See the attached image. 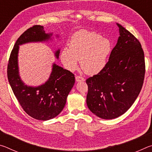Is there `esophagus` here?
<instances>
[{"instance_id":"34e87169","label":"esophagus","mask_w":152,"mask_h":152,"mask_svg":"<svg viewBox=\"0 0 152 152\" xmlns=\"http://www.w3.org/2000/svg\"><path fill=\"white\" fill-rule=\"evenodd\" d=\"M76 82H82V81H84L85 80H84V78H83V77H82L80 76H76Z\"/></svg>"}]
</instances>
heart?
I'll use <instances>...</instances> for the list:
<instances>
[{
    "label": "heart",
    "mask_w": 152,
    "mask_h": 152,
    "mask_svg": "<svg viewBox=\"0 0 152 152\" xmlns=\"http://www.w3.org/2000/svg\"><path fill=\"white\" fill-rule=\"evenodd\" d=\"M111 50L109 39L96 32L80 30L72 36L69 47L61 50L60 59L70 70H76L80 60L84 72L94 75L105 68Z\"/></svg>",
    "instance_id": "1"
}]
</instances>
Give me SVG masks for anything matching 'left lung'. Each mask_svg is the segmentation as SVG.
<instances>
[{
    "mask_svg": "<svg viewBox=\"0 0 152 152\" xmlns=\"http://www.w3.org/2000/svg\"><path fill=\"white\" fill-rule=\"evenodd\" d=\"M117 25L120 35L109 61L101 72L86 80L87 106L104 119L119 117L132 107L145 76V58L140 42L122 25Z\"/></svg>",
    "mask_w": 152,
    "mask_h": 152,
    "instance_id": "left-lung-1",
    "label": "left lung"
}]
</instances>
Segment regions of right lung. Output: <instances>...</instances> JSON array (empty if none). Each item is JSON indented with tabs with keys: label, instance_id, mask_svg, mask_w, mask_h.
I'll list each match as a JSON object with an SVG mask.
<instances>
[{
	"label": "right lung",
	"instance_id": "obj_1",
	"mask_svg": "<svg viewBox=\"0 0 152 152\" xmlns=\"http://www.w3.org/2000/svg\"><path fill=\"white\" fill-rule=\"evenodd\" d=\"M52 33H46L43 27L34 25L18 38L10 55L7 76L15 96L28 114L37 120L47 121L60 114L65 106L67 96L75 82L70 71L53 63L50 78L44 84L30 86L21 80L19 72L18 53L19 45L31 42H43L51 39ZM60 49L55 52L58 59Z\"/></svg>",
	"mask_w": 152,
	"mask_h": 152
}]
</instances>
